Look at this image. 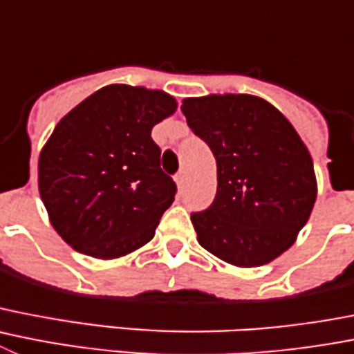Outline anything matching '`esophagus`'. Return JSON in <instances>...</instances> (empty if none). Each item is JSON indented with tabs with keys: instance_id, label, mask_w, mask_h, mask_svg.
Returning a JSON list of instances; mask_svg holds the SVG:
<instances>
[{
	"instance_id": "1",
	"label": "esophagus",
	"mask_w": 354,
	"mask_h": 354,
	"mask_svg": "<svg viewBox=\"0 0 354 354\" xmlns=\"http://www.w3.org/2000/svg\"><path fill=\"white\" fill-rule=\"evenodd\" d=\"M175 183H177L179 187H183L184 183H186V171H179V174L175 175Z\"/></svg>"
}]
</instances>
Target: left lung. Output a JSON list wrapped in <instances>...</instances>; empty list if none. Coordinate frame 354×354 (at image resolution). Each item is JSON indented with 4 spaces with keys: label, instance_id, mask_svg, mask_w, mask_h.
Here are the masks:
<instances>
[{
    "label": "left lung",
    "instance_id": "left-lung-1",
    "mask_svg": "<svg viewBox=\"0 0 354 354\" xmlns=\"http://www.w3.org/2000/svg\"><path fill=\"white\" fill-rule=\"evenodd\" d=\"M180 110L217 165L212 205L191 214L200 245L244 268L283 254L317 193L313 160L291 122L251 95L186 98Z\"/></svg>",
    "mask_w": 354,
    "mask_h": 354
}]
</instances>
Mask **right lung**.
I'll return each mask as SVG.
<instances>
[{
  "label": "right lung",
  "mask_w": 354,
  "mask_h": 354,
  "mask_svg": "<svg viewBox=\"0 0 354 354\" xmlns=\"http://www.w3.org/2000/svg\"><path fill=\"white\" fill-rule=\"evenodd\" d=\"M177 109L163 91L112 84L68 112L38 160V189L66 244L112 259L147 244L177 193L151 131Z\"/></svg>",
  "instance_id": "1"
}]
</instances>
